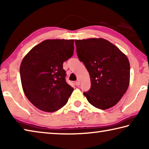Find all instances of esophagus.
Wrapping results in <instances>:
<instances>
[{
  "label": "esophagus",
  "instance_id": "esophagus-1",
  "mask_svg": "<svg viewBox=\"0 0 149 149\" xmlns=\"http://www.w3.org/2000/svg\"><path fill=\"white\" fill-rule=\"evenodd\" d=\"M75 85H76V86H79V85H80L81 82H80L79 80H77V81H76L75 82Z\"/></svg>",
  "mask_w": 149,
  "mask_h": 149
}]
</instances>
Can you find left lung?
<instances>
[{
  "label": "left lung",
  "mask_w": 149,
  "mask_h": 149,
  "mask_svg": "<svg viewBox=\"0 0 149 149\" xmlns=\"http://www.w3.org/2000/svg\"><path fill=\"white\" fill-rule=\"evenodd\" d=\"M78 58L84 62L91 79L84 95L91 104L102 110L114 107L130 84V65L127 56L102 38L75 40Z\"/></svg>",
  "instance_id": "1"
}]
</instances>
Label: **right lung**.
I'll use <instances>...</instances> for the list:
<instances>
[{"label":"right lung","mask_w":149,"mask_h":149,"mask_svg":"<svg viewBox=\"0 0 149 149\" xmlns=\"http://www.w3.org/2000/svg\"><path fill=\"white\" fill-rule=\"evenodd\" d=\"M74 41L48 39L36 45L20 65L24 92L35 107L53 112L66 104L74 89L65 81L63 63L74 54Z\"/></svg>","instance_id":"1"}]
</instances>
